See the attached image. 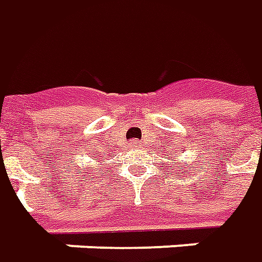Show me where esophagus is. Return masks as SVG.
<instances>
[{
  "instance_id": "obj_1",
  "label": "esophagus",
  "mask_w": 262,
  "mask_h": 262,
  "mask_svg": "<svg viewBox=\"0 0 262 262\" xmlns=\"http://www.w3.org/2000/svg\"><path fill=\"white\" fill-rule=\"evenodd\" d=\"M141 141H140V140H133V141H131V147H133V148H140V147H141Z\"/></svg>"
}]
</instances>
